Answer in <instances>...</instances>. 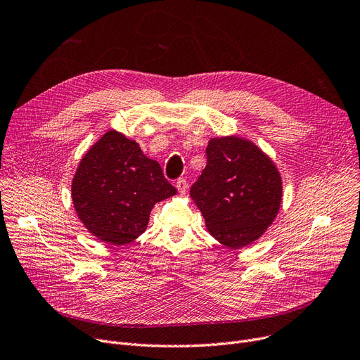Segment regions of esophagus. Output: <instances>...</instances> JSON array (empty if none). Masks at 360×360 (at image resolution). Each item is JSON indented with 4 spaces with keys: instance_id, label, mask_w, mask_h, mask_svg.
<instances>
[{
    "instance_id": "34e87169",
    "label": "esophagus",
    "mask_w": 360,
    "mask_h": 360,
    "mask_svg": "<svg viewBox=\"0 0 360 360\" xmlns=\"http://www.w3.org/2000/svg\"><path fill=\"white\" fill-rule=\"evenodd\" d=\"M176 190L179 191L181 195H184V194L186 193V190H188V182H186V179L179 178V179L176 181Z\"/></svg>"
}]
</instances>
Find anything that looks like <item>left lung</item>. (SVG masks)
<instances>
[{
  "label": "left lung",
  "instance_id": "obj_1",
  "mask_svg": "<svg viewBox=\"0 0 360 360\" xmlns=\"http://www.w3.org/2000/svg\"><path fill=\"white\" fill-rule=\"evenodd\" d=\"M207 165L191 186L209 232L229 248L257 240L276 219L281 176L271 159L235 136L212 139Z\"/></svg>",
  "mask_w": 360,
  "mask_h": 360
}]
</instances>
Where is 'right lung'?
<instances>
[{
  "instance_id": "add662e5",
  "label": "right lung",
  "mask_w": 360,
  "mask_h": 360,
  "mask_svg": "<svg viewBox=\"0 0 360 360\" xmlns=\"http://www.w3.org/2000/svg\"><path fill=\"white\" fill-rule=\"evenodd\" d=\"M175 194L160 165L115 129L91 146L71 184L79 219L93 236L110 245L139 238L155 204Z\"/></svg>"
}]
</instances>
